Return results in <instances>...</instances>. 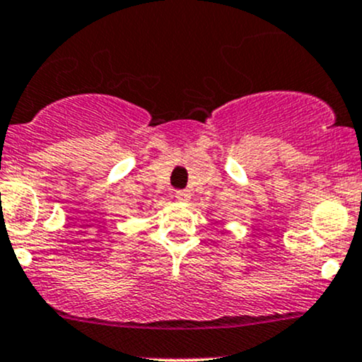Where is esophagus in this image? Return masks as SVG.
Instances as JSON below:
<instances>
[{
    "label": "esophagus",
    "instance_id": "1",
    "mask_svg": "<svg viewBox=\"0 0 362 362\" xmlns=\"http://www.w3.org/2000/svg\"><path fill=\"white\" fill-rule=\"evenodd\" d=\"M175 197H177V201H180V202H187L190 199V192L185 189H180L175 192Z\"/></svg>",
    "mask_w": 362,
    "mask_h": 362
}]
</instances>
